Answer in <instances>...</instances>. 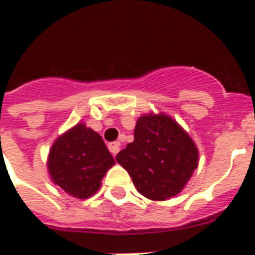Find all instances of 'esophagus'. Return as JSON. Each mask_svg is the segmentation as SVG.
I'll list each match as a JSON object with an SVG mask.
<instances>
[{"label": "esophagus", "instance_id": "1", "mask_svg": "<svg viewBox=\"0 0 255 255\" xmlns=\"http://www.w3.org/2000/svg\"><path fill=\"white\" fill-rule=\"evenodd\" d=\"M109 150H111V153L113 155H116L119 151H120V143L119 142H112V143H109Z\"/></svg>", "mask_w": 255, "mask_h": 255}]
</instances>
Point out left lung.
<instances>
[{"label": "left lung", "instance_id": "obj_1", "mask_svg": "<svg viewBox=\"0 0 255 255\" xmlns=\"http://www.w3.org/2000/svg\"><path fill=\"white\" fill-rule=\"evenodd\" d=\"M198 157L194 140L172 117L149 113L139 117L133 142L116 155V161L143 197L165 201L186 187Z\"/></svg>", "mask_w": 255, "mask_h": 255}]
</instances>
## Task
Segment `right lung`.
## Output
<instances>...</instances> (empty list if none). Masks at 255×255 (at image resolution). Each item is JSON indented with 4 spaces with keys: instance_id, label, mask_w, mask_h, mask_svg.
<instances>
[{
    "instance_id": "obj_1",
    "label": "right lung",
    "mask_w": 255,
    "mask_h": 255,
    "mask_svg": "<svg viewBox=\"0 0 255 255\" xmlns=\"http://www.w3.org/2000/svg\"><path fill=\"white\" fill-rule=\"evenodd\" d=\"M115 160L98 132L79 123L53 143L47 171L54 184L79 199H87L101 187Z\"/></svg>"
}]
</instances>
